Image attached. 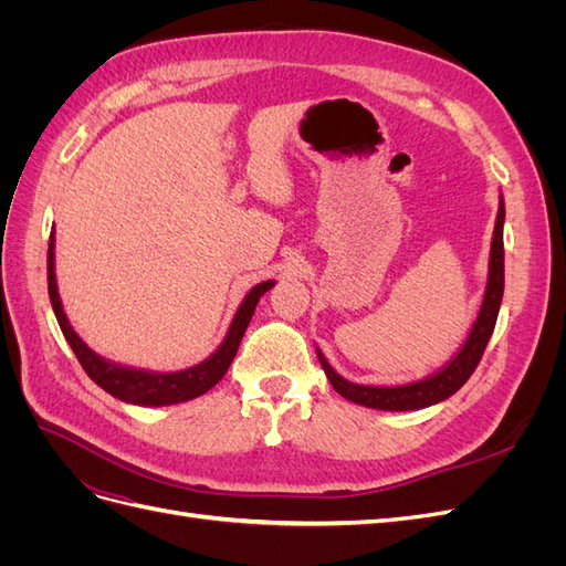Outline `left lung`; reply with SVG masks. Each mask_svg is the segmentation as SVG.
Returning a JSON list of instances; mask_svg holds the SVG:
<instances>
[{"label": "left lung", "mask_w": 566, "mask_h": 566, "mask_svg": "<svg viewBox=\"0 0 566 566\" xmlns=\"http://www.w3.org/2000/svg\"><path fill=\"white\" fill-rule=\"evenodd\" d=\"M503 224H505V200L503 193L499 196V214H495V227L491 238V252H489V276H486V290L482 297V306H479L476 318L472 328L462 342V347L432 375H427L422 380H413L406 385H356L349 382L328 364V358L316 347V356L321 361V368L325 370V378L331 380L337 394L342 397L378 410H420L427 406H434L443 399L453 397V394L470 380L474 373L479 358H482L491 333L495 328V318H499V310L503 302V287H505V252H503Z\"/></svg>", "instance_id": "8db88e82"}]
</instances>
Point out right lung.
<instances>
[{
	"label": "right lung",
	"mask_w": 566,
	"mask_h": 566,
	"mask_svg": "<svg viewBox=\"0 0 566 566\" xmlns=\"http://www.w3.org/2000/svg\"><path fill=\"white\" fill-rule=\"evenodd\" d=\"M54 248H56V235L51 233L49 235V252H46L49 300H51V306H54L56 321L67 339V345H71V349L75 352L84 373H87L101 389H106L111 397L125 401V403H134V406L184 403V401H191V399L200 397V394L212 389L221 378H224V373L229 370L238 347H241V339L248 331V323L254 314L256 302H260V297L266 293V290L276 285V281H262L250 290L245 300L241 302V306H238V312L233 314L227 337L221 339V345L208 358H205V361H200L191 368L175 370V373L144 370V368H132V366L108 361V358L90 349L87 342H84L75 333L71 321H67V316L63 312V302L59 295Z\"/></svg>",
	"instance_id": "right-lung-1"
}]
</instances>
